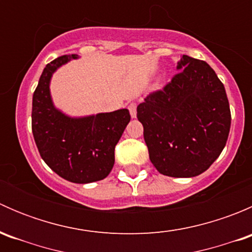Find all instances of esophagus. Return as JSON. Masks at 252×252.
I'll use <instances>...</instances> for the list:
<instances>
[{
    "instance_id": "1",
    "label": "esophagus",
    "mask_w": 252,
    "mask_h": 252,
    "mask_svg": "<svg viewBox=\"0 0 252 252\" xmlns=\"http://www.w3.org/2000/svg\"><path fill=\"white\" fill-rule=\"evenodd\" d=\"M128 110H129V113H130V116L133 117V118H135L136 117V103L135 102L129 103Z\"/></svg>"
}]
</instances>
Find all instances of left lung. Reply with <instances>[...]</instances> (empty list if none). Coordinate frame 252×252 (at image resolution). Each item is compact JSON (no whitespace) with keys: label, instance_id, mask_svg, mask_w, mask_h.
Wrapping results in <instances>:
<instances>
[{"label":"left lung","instance_id":"8db88e82","mask_svg":"<svg viewBox=\"0 0 252 252\" xmlns=\"http://www.w3.org/2000/svg\"><path fill=\"white\" fill-rule=\"evenodd\" d=\"M169 83L136 108L152 164L159 173H204L224 149L230 108L224 85L205 62L184 55Z\"/></svg>","mask_w":252,"mask_h":252}]
</instances>
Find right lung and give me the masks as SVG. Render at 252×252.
I'll return each instance as SVG.
<instances>
[{"mask_svg":"<svg viewBox=\"0 0 252 252\" xmlns=\"http://www.w3.org/2000/svg\"><path fill=\"white\" fill-rule=\"evenodd\" d=\"M77 57L64 55L46 64L32 95V129L40 156L47 166L68 182L86 184L110 174L114 147L130 114L123 108L85 118H69L53 107L48 88L52 73Z\"/></svg>","mask_w":252,"mask_h":252,"instance_id":"add662e5","label":"right lung"}]
</instances>
